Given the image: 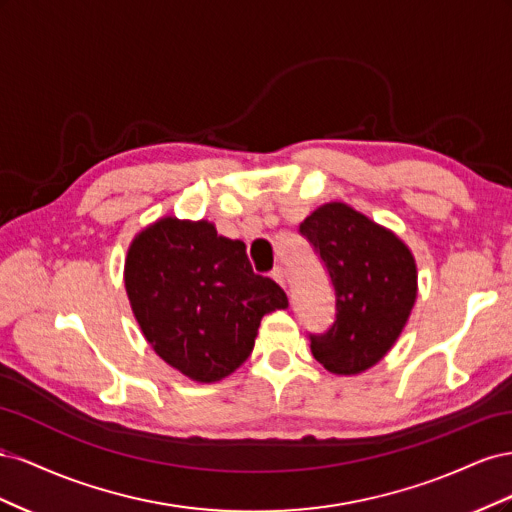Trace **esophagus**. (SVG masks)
<instances>
[{
	"label": "esophagus",
	"mask_w": 512,
	"mask_h": 512,
	"mask_svg": "<svg viewBox=\"0 0 512 512\" xmlns=\"http://www.w3.org/2000/svg\"><path fill=\"white\" fill-rule=\"evenodd\" d=\"M271 277H273V280H275L277 284H280L282 288H286V271H284L282 267H275V269L271 271Z\"/></svg>",
	"instance_id": "1"
}]
</instances>
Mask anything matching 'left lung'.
I'll return each mask as SVG.
<instances>
[{"instance_id": "left-lung-1", "label": "left lung", "mask_w": 512, "mask_h": 512, "mask_svg": "<svg viewBox=\"0 0 512 512\" xmlns=\"http://www.w3.org/2000/svg\"><path fill=\"white\" fill-rule=\"evenodd\" d=\"M335 288V322L309 335L314 359L337 376L374 367L404 331L416 301V262L395 232L346 203H327L301 222Z\"/></svg>"}]
</instances>
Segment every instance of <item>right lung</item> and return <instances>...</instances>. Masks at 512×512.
<instances>
[{
    "label": "right lung",
    "instance_id": "1",
    "mask_svg": "<svg viewBox=\"0 0 512 512\" xmlns=\"http://www.w3.org/2000/svg\"><path fill=\"white\" fill-rule=\"evenodd\" d=\"M123 280L151 348L196 382L230 376L252 354L262 316L288 307L286 292L252 271L245 243L207 220L168 215L138 232Z\"/></svg>",
    "mask_w": 512,
    "mask_h": 512
}]
</instances>
